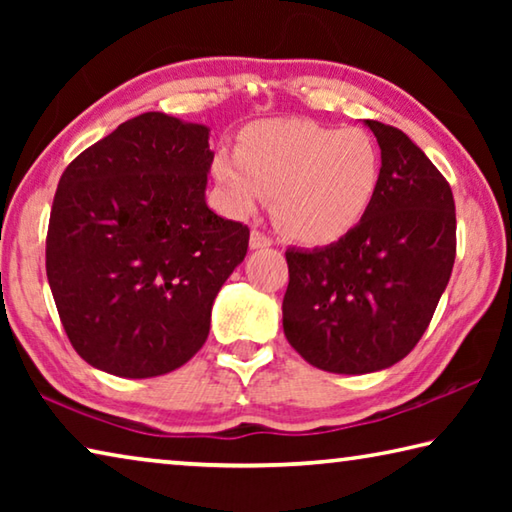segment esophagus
Here are the masks:
<instances>
[{"label":"esophagus","instance_id":"obj_1","mask_svg":"<svg viewBox=\"0 0 512 512\" xmlns=\"http://www.w3.org/2000/svg\"><path fill=\"white\" fill-rule=\"evenodd\" d=\"M268 246H273V239L268 237L266 232L257 230V228L250 232V248L257 250V248H268Z\"/></svg>","mask_w":512,"mask_h":512}]
</instances>
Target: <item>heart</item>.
Masks as SVG:
<instances>
[{"label": "heart", "mask_w": 512, "mask_h": 512, "mask_svg": "<svg viewBox=\"0 0 512 512\" xmlns=\"http://www.w3.org/2000/svg\"><path fill=\"white\" fill-rule=\"evenodd\" d=\"M212 171L237 212H253L275 196V223L284 235L323 246L348 235L368 214L384 160L363 128L273 119L248 126L237 155L216 153Z\"/></svg>", "instance_id": "1"}]
</instances>
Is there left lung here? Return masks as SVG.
Returning a JSON list of instances; mask_svg holds the SVG:
<instances>
[{"label":"left lung","instance_id":"8db88e82","mask_svg":"<svg viewBox=\"0 0 512 512\" xmlns=\"http://www.w3.org/2000/svg\"><path fill=\"white\" fill-rule=\"evenodd\" d=\"M384 173L368 214L348 235L287 250V341L311 366L363 375L404 359L429 327L452 275V187L400 128L366 119Z\"/></svg>","mask_w":512,"mask_h":512}]
</instances>
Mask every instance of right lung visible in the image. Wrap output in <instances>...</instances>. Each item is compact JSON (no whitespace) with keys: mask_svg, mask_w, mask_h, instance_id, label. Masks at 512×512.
<instances>
[{"mask_svg":"<svg viewBox=\"0 0 512 512\" xmlns=\"http://www.w3.org/2000/svg\"><path fill=\"white\" fill-rule=\"evenodd\" d=\"M210 128L144 112L67 164L51 205L47 280L72 348L117 377L183 366L248 253V225L205 203Z\"/></svg>","mask_w":512,"mask_h":512,"instance_id":"right-lung-1","label":"right lung"}]
</instances>
